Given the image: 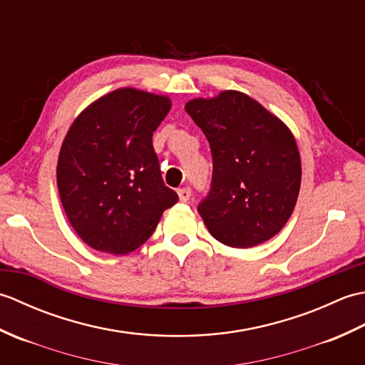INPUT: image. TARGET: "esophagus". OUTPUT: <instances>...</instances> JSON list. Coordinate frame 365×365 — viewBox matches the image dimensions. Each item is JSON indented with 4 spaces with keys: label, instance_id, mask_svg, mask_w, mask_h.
<instances>
[{
    "label": "esophagus",
    "instance_id": "obj_1",
    "mask_svg": "<svg viewBox=\"0 0 365 365\" xmlns=\"http://www.w3.org/2000/svg\"><path fill=\"white\" fill-rule=\"evenodd\" d=\"M178 195V199L182 200V202H188V200L191 199V190L190 188H180L177 191Z\"/></svg>",
    "mask_w": 365,
    "mask_h": 365
}]
</instances>
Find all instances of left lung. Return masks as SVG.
<instances>
[{
  "label": "left lung",
  "mask_w": 365,
  "mask_h": 365,
  "mask_svg": "<svg viewBox=\"0 0 365 365\" xmlns=\"http://www.w3.org/2000/svg\"><path fill=\"white\" fill-rule=\"evenodd\" d=\"M185 110L212 149V187L197 207L208 232L230 247L268 242L299 195L301 158L290 128L240 91L192 98Z\"/></svg>",
  "instance_id": "left-lung-1"
}]
</instances>
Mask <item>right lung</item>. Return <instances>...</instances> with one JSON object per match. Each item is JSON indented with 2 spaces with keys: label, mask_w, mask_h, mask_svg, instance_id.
Masks as SVG:
<instances>
[{
  "label": "right lung",
  "mask_w": 365,
  "mask_h": 365,
  "mask_svg": "<svg viewBox=\"0 0 365 365\" xmlns=\"http://www.w3.org/2000/svg\"><path fill=\"white\" fill-rule=\"evenodd\" d=\"M170 106L168 96L120 88L84 108L68 128L56 168L59 197L71 226L96 251L138 250L178 200L152 145Z\"/></svg>",
  "instance_id": "1"
}]
</instances>
